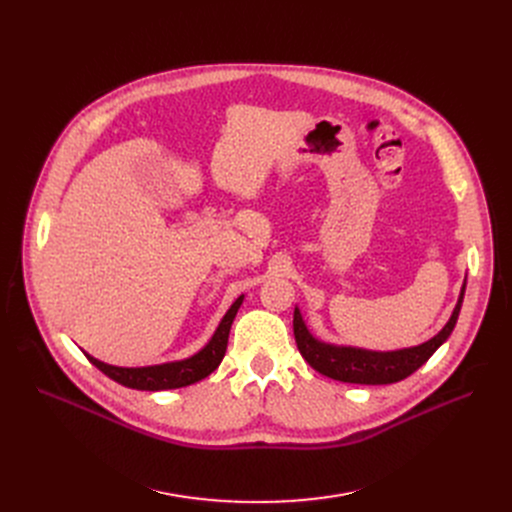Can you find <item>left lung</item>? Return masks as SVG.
<instances>
[{
    "instance_id": "1",
    "label": "left lung",
    "mask_w": 512,
    "mask_h": 512,
    "mask_svg": "<svg viewBox=\"0 0 512 512\" xmlns=\"http://www.w3.org/2000/svg\"><path fill=\"white\" fill-rule=\"evenodd\" d=\"M463 297H465V284L461 288L459 303H456L448 324L442 328V332L436 334L432 340H427L413 348H402V351L375 353V351H363V348H353V346H334V344L319 342L307 330L299 309H294V321H292L294 340H297L303 359L315 371L326 375V378H332L336 382H346V384H367V386L394 384L409 378L411 373H415L448 340V336L456 326V319H459Z\"/></svg>"
}]
</instances>
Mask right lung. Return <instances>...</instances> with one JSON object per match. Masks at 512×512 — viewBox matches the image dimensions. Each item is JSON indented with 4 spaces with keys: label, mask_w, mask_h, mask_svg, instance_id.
<instances>
[{
    "label": "right lung",
    "mask_w": 512,
    "mask_h": 512,
    "mask_svg": "<svg viewBox=\"0 0 512 512\" xmlns=\"http://www.w3.org/2000/svg\"><path fill=\"white\" fill-rule=\"evenodd\" d=\"M242 299H245V297H238L232 303V307L228 309V313L220 321L218 330H215V334L207 342V346L201 348L197 355L188 357L184 361L151 365V367H114V365L97 361L95 357H91L87 353L85 355L99 371H103L107 375V378H112L114 382H118L126 388L157 392V390H172V388L191 386V384L207 378V375L218 369V365L222 363V359L226 355L232 321L236 317L238 307L242 305Z\"/></svg>",
    "instance_id": "1"
}]
</instances>
